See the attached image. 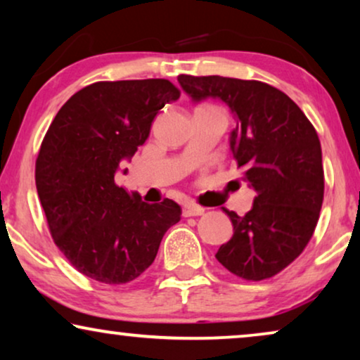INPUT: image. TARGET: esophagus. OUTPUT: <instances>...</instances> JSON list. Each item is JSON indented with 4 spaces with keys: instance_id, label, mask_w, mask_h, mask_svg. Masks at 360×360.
Instances as JSON below:
<instances>
[{
    "instance_id": "1",
    "label": "esophagus",
    "mask_w": 360,
    "mask_h": 360,
    "mask_svg": "<svg viewBox=\"0 0 360 360\" xmlns=\"http://www.w3.org/2000/svg\"><path fill=\"white\" fill-rule=\"evenodd\" d=\"M201 214H205L203 206H198V205H193V203H186L184 206V216H185V218H188V216H201Z\"/></svg>"
}]
</instances>
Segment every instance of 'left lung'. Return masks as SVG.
Here are the masks:
<instances>
[{
	"instance_id": "left-lung-1",
	"label": "left lung",
	"mask_w": 360,
	"mask_h": 360,
	"mask_svg": "<svg viewBox=\"0 0 360 360\" xmlns=\"http://www.w3.org/2000/svg\"><path fill=\"white\" fill-rule=\"evenodd\" d=\"M193 101L219 98L234 112L231 150L255 190L244 216L224 208L234 234L216 252L231 274L270 278L311 239L324 196L321 144L304 112L283 91L257 80L179 75Z\"/></svg>"
}]
</instances>
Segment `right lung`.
Returning <instances> with one entry per match:
<instances>
[{"mask_svg":"<svg viewBox=\"0 0 360 360\" xmlns=\"http://www.w3.org/2000/svg\"><path fill=\"white\" fill-rule=\"evenodd\" d=\"M179 98L164 78L96 82L77 91L49 126L36 160L39 200L53 243L96 282L136 280L180 221L175 201L149 205L115 181L121 160L149 137L157 112Z\"/></svg>","mask_w":360,"mask_h":360,"instance_id":"1","label":"right lung"}]
</instances>
